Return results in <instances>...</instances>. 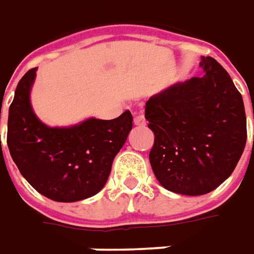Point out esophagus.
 Here are the masks:
<instances>
[{
  "label": "esophagus",
  "instance_id": "obj_1",
  "mask_svg": "<svg viewBox=\"0 0 254 254\" xmlns=\"http://www.w3.org/2000/svg\"><path fill=\"white\" fill-rule=\"evenodd\" d=\"M134 123L136 126H145L146 124V120H145V116H143V113H138L135 116V120H134Z\"/></svg>",
  "mask_w": 254,
  "mask_h": 254
}]
</instances>
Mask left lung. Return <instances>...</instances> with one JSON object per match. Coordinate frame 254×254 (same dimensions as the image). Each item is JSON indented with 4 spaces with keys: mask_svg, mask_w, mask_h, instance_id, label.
Returning a JSON list of instances; mask_svg holds the SVG:
<instances>
[{
    "mask_svg": "<svg viewBox=\"0 0 254 254\" xmlns=\"http://www.w3.org/2000/svg\"><path fill=\"white\" fill-rule=\"evenodd\" d=\"M199 66L202 78L174 84L145 107L154 134L153 172L163 188L185 195L220 186L235 170L248 136L244 100L227 71L209 56Z\"/></svg>",
    "mask_w": 254,
    "mask_h": 254,
    "instance_id": "left-lung-1",
    "label": "left lung"
}]
</instances>
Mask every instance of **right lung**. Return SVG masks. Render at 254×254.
I'll return each mask as SVG.
<instances>
[{"mask_svg":"<svg viewBox=\"0 0 254 254\" xmlns=\"http://www.w3.org/2000/svg\"><path fill=\"white\" fill-rule=\"evenodd\" d=\"M37 68L20 79L9 107L10 156L32 188L57 202H75L101 190L115 156L132 128L130 111L112 120L87 119L72 127H48L32 112L30 90Z\"/></svg>","mask_w":254,"mask_h":254,"instance_id":"1","label":"right lung"}]
</instances>
